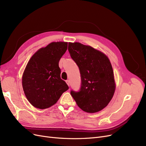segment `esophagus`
Returning <instances> with one entry per match:
<instances>
[{
	"label": "esophagus",
	"instance_id": "esophagus-1",
	"mask_svg": "<svg viewBox=\"0 0 146 146\" xmlns=\"http://www.w3.org/2000/svg\"><path fill=\"white\" fill-rule=\"evenodd\" d=\"M66 83H67V85L69 86H70V81H69L68 80H66Z\"/></svg>",
	"mask_w": 146,
	"mask_h": 146
}]
</instances>
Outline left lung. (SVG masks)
<instances>
[{
	"instance_id": "1",
	"label": "left lung",
	"mask_w": 146,
	"mask_h": 146,
	"mask_svg": "<svg viewBox=\"0 0 146 146\" xmlns=\"http://www.w3.org/2000/svg\"><path fill=\"white\" fill-rule=\"evenodd\" d=\"M68 51L78 66L81 76L79 92L71 95L85 112L96 113L108 105L116 90L111 62L103 52L79 42H69Z\"/></svg>"
}]
</instances>
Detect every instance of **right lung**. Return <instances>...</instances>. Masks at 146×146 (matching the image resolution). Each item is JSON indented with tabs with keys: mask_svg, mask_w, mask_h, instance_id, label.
Segmentation results:
<instances>
[{
	"mask_svg": "<svg viewBox=\"0 0 146 146\" xmlns=\"http://www.w3.org/2000/svg\"><path fill=\"white\" fill-rule=\"evenodd\" d=\"M66 42H51L32 55L24 69L22 85L29 103L45 109L57 102L68 86L61 79L58 63L67 49Z\"/></svg>",
	"mask_w": 146,
	"mask_h": 146,
	"instance_id": "1",
	"label": "right lung"
}]
</instances>
